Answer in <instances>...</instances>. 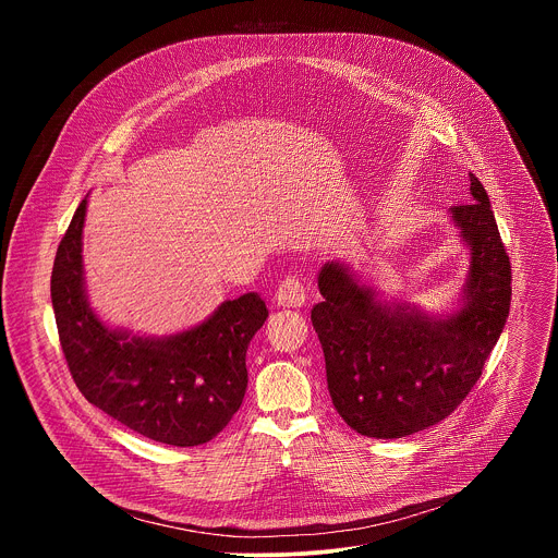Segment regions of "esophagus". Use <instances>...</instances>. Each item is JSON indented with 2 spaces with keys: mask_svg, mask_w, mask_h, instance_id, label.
<instances>
[{
  "mask_svg": "<svg viewBox=\"0 0 558 558\" xmlns=\"http://www.w3.org/2000/svg\"><path fill=\"white\" fill-rule=\"evenodd\" d=\"M276 302L278 306H287V308H298L306 302V289L304 284L295 278V276H289L284 278L278 289H276Z\"/></svg>",
  "mask_w": 558,
  "mask_h": 558,
  "instance_id": "esophagus-1",
  "label": "esophagus"
}]
</instances>
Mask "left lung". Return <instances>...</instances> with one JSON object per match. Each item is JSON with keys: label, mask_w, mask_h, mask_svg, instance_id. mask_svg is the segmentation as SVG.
Here are the masks:
<instances>
[{"label": "left lung", "mask_w": 558, "mask_h": 558, "mask_svg": "<svg viewBox=\"0 0 558 558\" xmlns=\"http://www.w3.org/2000/svg\"><path fill=\"white\" fill-rule=\"evenodd\" d=\"M470 267L461 304L428 315L386 302L336 260L317 276L323 302L311 308L336 411L360 435L400 439L446 420L482 377L510 313L512 269L490 198L470 174V203L450 207Z\"/></svg>", "instance_id": "1"}]
</instances>
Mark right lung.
<instances>
[{
  "label": "right lung",
  "mask_w": 558,
  "mask_h": 558,
  "mask_svg": "<svg viewBox=\"0 0 558 558\" xmlns=\"http://www.w3.org/2000/svg\"><path fill=\"white\" fill-rule=\"evenodd\" d=\"M78 203L61 238L50 298L61 349L86 400L130 430L170 446L214 439L241 409L247 347L269 311L258 293L225 300L205 323L163 338L110 329L90 308L84 280Z\"/></svg>",
  "instance_id": "add662e5"
}]
</instances>
